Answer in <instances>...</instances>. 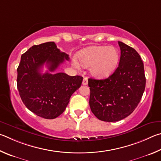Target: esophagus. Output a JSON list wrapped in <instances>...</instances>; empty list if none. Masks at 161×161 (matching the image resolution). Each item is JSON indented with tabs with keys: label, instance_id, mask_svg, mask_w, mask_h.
I'll use <instances>...</instances> for the list:
<instances>
[{
	"label": "esophagus",
	"instance_id": "esophagus-1",
	"mask_svg": "<svg viewBox=\"0 0 161 161\" xmlns=\"http://www.w3.org/2000/svg\"><path fill=\"white\" fill-rule=\"evenodd\" d=\"M83 85H84V86H86L87 84H88V78H87L86 77H85L83 78Z\"/></svg>",
	"mask_w": 161,
	"mask_h": 161
}]
</instances>
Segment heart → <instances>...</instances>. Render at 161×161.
I'll use <instances>...</instances> for the list:
<instances>
[{
	"instance_id": "heart-1",
	"label": "heart",
	"mask_w": 161,
	"mask_h": 161,
	"mask_svg": "<svg viewBox=\"0 0 161 161\" xmlns=\"http://www.w3.org/2000/svg\"><path fill=\"white\" fill-rule=\"evenodd\" d=\"M81 66L91 67V72L98 78H105L114 71L119 61V52L114 47L92 46L81 50L78 54ZM75 66H78L75 61Z\"/></svg>"
}]
</instances>
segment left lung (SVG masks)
<instances>
[{
  "label": "left lung",
  "mask_w": 161,
  "mask_h": 161,
  "mask_svg": "<svg viewBox=\"0 0 161 161\" xmlns=\"http://www.w3.org/2000/svg\"><path fill=\"white\" fill-rule=\"evenodd\" d=\"M119 66L108 78L88 79L89 104L97 119L117 122L130 115L139 105L146 87L143 63L134 48L118 42Z\"/></svg>",
  "instance_id": "obj_1"
}]
</instances>
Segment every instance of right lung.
<instances>
[{
    "instance_id": "obj_1",
    "label": "right lung",
    "mask_w": 161,
    "mask_h": 161,
    "mask_svg": "<svg viewBox=\"0 0 161 161\" xmlns=\"http://www.w3.org/2000/svg\"><path fill=\"white\" fill-rule=\"evenodd\" d=\"M53 42L34 45L21 56L17 69V86L22 101L31 112L44 119H55L66 109L70 97L80 88L83 77L64 73L40 72L44 64L53 72L69 61Z\"/></svg>"
}]
</instances>
